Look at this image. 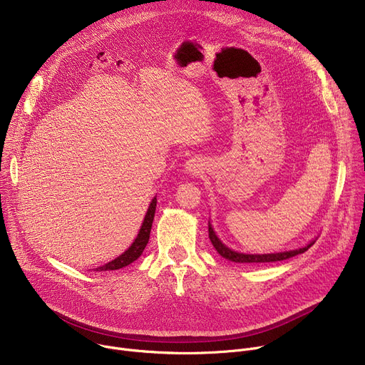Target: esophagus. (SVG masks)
<instances>
[{"label":"esophagus","mask_w":365,"mask_h":365,"mask_svg":"<svg viewBox=\"0 0 365 365\" xmlns=\"http://www.w3.org/2000/svg\"><path fill=\"white\" fill-rule=\"evenodd\" d=\"M186 172L190 175H196L199 173V170H202V163L197 159H190L186 162Z\"/></svg>","instance_id":"obj_1"}]
</instances>
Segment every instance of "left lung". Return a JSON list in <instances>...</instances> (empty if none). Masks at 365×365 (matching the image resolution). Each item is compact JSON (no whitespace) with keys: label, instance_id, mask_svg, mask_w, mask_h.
Wrapping results in <instances>:
<instances>
[{"label":"left lung","instance_id":"left-lung-1","mask_svg":"<svg viewBox=\"0 0 365 365\" xmlns=\"http://www.w3.org/2000/svg\"><path fill=\"white\" fill-rule=\"evenodd\" d=\"M207 232H210V240L212 242V245L215 247V250L227 259H231V262L235 263H272V262H282V259L294 257L297 254L304 252L310 245H314V242H310L309 245L299 248V250H292V251H284V252H276V254H242V252H237L230 250L228 247H225L220 238L215 235L212 227H207Z\"/></svg>","mask_w":365,"mask_h":365}]
</instances>
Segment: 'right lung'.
<instances>
[{
	"instance_id": "right-lung-1",
	"label": "right lung",
	"mask_w": 365,
	"mask_h": 365,
	"mask_svg": "<svg viewBox=\"0 0 365 365\" xmlns=\"http://www.w3.org/2000/svg\"><path fill=\"white\" fill-rule=\"evenodd\" d=\"M155 205H158V199H153L150 206H148V211L145 214V218H144V222L141 225V230L135 238V241L131 244V247L124 252L121 254L120 257H117L115 259H113V262L103 264L98 269H95L96 272H107V270H118V269H123L128 264H131L133 262H135V259L143 254L148 240H150V231H151V225H153V220H154V212H155Z\"/></svg>"
}]
</instances>
